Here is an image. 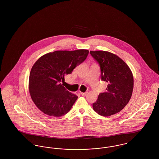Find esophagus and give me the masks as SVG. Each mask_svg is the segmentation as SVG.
<instances>
[{
    "label": "esophagus",
    "instance_id": "34e87169",
    "mask_svg": "<svg viewBox=\"0 0 159 159\" xmlns=\"http://www.w3.org/2000/svg\"><path fill=\"white\" fill-rule=\"evenodd\" d=\"M87 93H88V92H80V94H81L82 95H83V96L86 95Z\"/></svg>",
    "mask_w": 159,
    "mask_h": 159
}]
</instances>
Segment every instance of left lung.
Listing matches in <instances>:
<instances>
[{
  "label": "left lung",
  "mask_w": 159,
  "mask_h": 159,
  "mask_svg": "<svg viewBox=\"0 0 159 159\" xmlns=\"http://www.w3.org/2000/svg\"><path fill=\"white\" fill-rule=\"evenodd\" d=\"M99 66L101 80L108 83L107 91L100 93L93 104L95 112L102 116L119 113L127 105L134 88V77L128 66L115 54L103 51H90Z\"/></svg>",
  "instance_id": "8db88e82"
}]
</instances>
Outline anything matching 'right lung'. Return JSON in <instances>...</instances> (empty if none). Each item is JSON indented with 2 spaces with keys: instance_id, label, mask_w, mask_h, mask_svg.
Segmentation results:
<instances>
[{
  "instance_id": "add662e5",
  "label": "right lung",
  "mask_w": 159,
  "mask_h": 159,
  "mask_svg": "<svg viewBox=\"0 0 159 159\" xmlns=\"http://www.w3.org/2000/svg\"><path fill=\"white\" fill-rule=\"evenodd\" d=\"M88 53L86 49L57 51L43 55L34 63L29 76V92L41 111L58 117L71 110L78 97L61 82L86 60Z\"/></svg>"
}]
</instances>
